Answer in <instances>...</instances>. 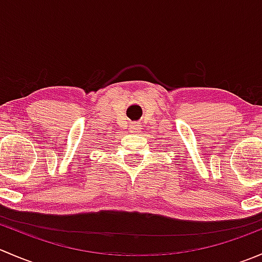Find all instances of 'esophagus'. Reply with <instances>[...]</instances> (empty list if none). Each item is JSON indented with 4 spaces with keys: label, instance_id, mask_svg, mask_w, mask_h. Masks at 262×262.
Wrapping results in <instances>:
<instances>
[{
    "label": "esophagus",
    "instance_id": "obj_1",
    "mask_svg": "<svg viewBox=\"0 0 262 262\" xmlns=\"http://www.w3.org/2000/svg\"><path fill=\"white\" fill-rule=\"evenodd\" d=\"M129 130H130L132 133H139V132L142 130V128L139 125H136L134 123H132L130 126H129Z\"/></svg>",
    "mask_w": 262,
    "mask_h": 262
}]
</instances>
